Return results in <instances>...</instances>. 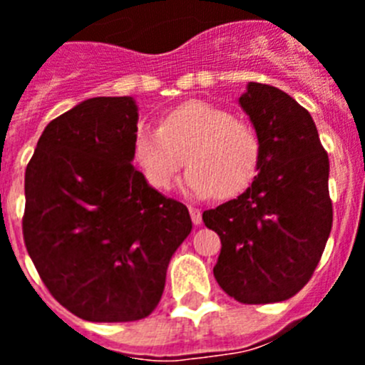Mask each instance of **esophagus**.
Instances as JSON below:
<instances>
[{
	"label": "esophagus",
	"mask_w": 365,
	"mask_h": 365,
	"mask_svg": "<svg viewBox=\"0 0 365 365\" xmlns=\"http://www.w3.org/2000/svg\"><path fill=\"white\" fill-rule=\"evenodd\" d=\"M190 215H192V221L195 227H199L202 222V215H201V210L199 208H195V206H190Z\"/></svg>",
	"instance_id": "34e87169"
}]
</instances>
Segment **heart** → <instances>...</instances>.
<instances>
[{
  "instance_id": "1",
  "label": "heart",
  "mask_w": 365,
  "mask_h": 365,
  "mask_svg": "<svg viewBox=\"0 0 365 365\" xmlns=\"http://www.w3.org/2000/svg\"><path fill=\"white\" fill-rule=\"evenodd\" d=\"M133 155L153 188H170L186 159L185 188L190 193L230 199L256 177L261 144L247 122L210 102L188 100L168 111L160 128L140 125Z\"/></svg>"
}]
</instances>
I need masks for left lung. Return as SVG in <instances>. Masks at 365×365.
Masks as SVG:
<instances>
[{"label":"left lung","mask_w":365,"mask_h":365,"mask_svg":"<svg viewBox=\"0 0 365 365\" xmlns=\"http://www.w3.org/2000/svg\"><path fill=\"white\" fill-rule=\"evenodd\" d=\"M240 104L259 138V173L202 212L221 240L214 276L240 303L283 302L307 285L331 234L329 157L307 109L278 87L250 82Z\"/></svg>","instance_id":"obj_1"}]
</instances>
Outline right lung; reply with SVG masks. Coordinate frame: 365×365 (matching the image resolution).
I'll return each instance as SVG.
<instances>
[{
    "instance_id": "right-lung-1",
    "label": "right lung",
    "mask_w": 365,
    "mask_h": 365,
    "mask_svg": "<svg viewBox=\"0 0 365 365\" xmlns=\"http://www.w3.org/2000/svg\"><path fill=\"white\" fill-rule=\"evenodd\" d=\"M137 104L96 96L47 124L25 170L24 241L41 282L87 322L143 320L192 232L133 160Z\"/></svg>"
}]
</instances>
